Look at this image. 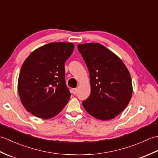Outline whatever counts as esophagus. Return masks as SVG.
<instances>
[{
    "mask_svg": "<svg viewBox=\"0 0 158 158\" xmlns=\"http://www.w3.org/2000/svg\"><path fill=\"white\" fill-rule=\"evenodd\" d=\"M72 94H74V95H75L76 94V93H77V89H75H75H72Z\"/></svg>",
    "mask_w": 158,
    "mask_h": 158,
    "instance_id": "esophagus-1",
    "label": "esophagus"
}]
</instances>
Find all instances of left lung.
<instances>
[{
  "label": "left lung",
  "instance_id": "obj_1",
  "mask_svg": "<svg viewBox=\"0 0 158 158\" xmlns=\"http://www.w3.org/2000/svg\"><path fill=\"white\" fill-rule=\"evenodd\" d=\"M89 72L91 93L82 104L90 115L102 120L118 116L133 94L130 73L120 58L98 43L77 46Z\"/></svg>",
  "mask_w": 158,
  "mask_h": 158
}]
</instances>
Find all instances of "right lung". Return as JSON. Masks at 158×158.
Here are the masks:
<instances>
[{
  "mask_svg": "<svg viewBox=\"0 0 158 158\" xmlns=\"http://www.w3.org/2000/svg\"><path fill=\"white\" fill-rule=\"evenodd\" d=\"M74 44L52 42L38 48L25 59L18 79V92L27 111L44 119L57 115L71 97L65 82L64 62Z\"/></svg>",
  "mask_w": 158,
  "mask_h": 158,
  "instance_id": "right-lung-1",
  "label": "right lung"
}]
</instances>
